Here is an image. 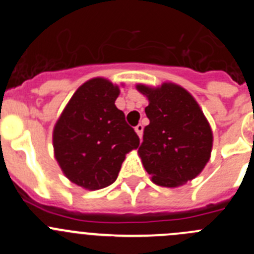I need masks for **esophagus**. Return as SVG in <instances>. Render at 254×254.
<instances>
[{"label":"esophagus","instance_id":"34e87169","mask_svg":"<svg viewBox=\"0 0 254 254\" xmlns=\"http://www.w3.org/2000/svg\"><path fill=\"white\" fill-rule=\"evenodd\" d=\"M134 131H136V133L138 134V137H141V136H142L143 126L142 125H137V126H136V127H134Z\"/></svg>","mask_w":254,"mask_h":254}]
</instances>
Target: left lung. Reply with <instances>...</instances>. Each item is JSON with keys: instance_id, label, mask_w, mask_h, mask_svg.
<instances>
[{"instance_id": "8db88e82", "label": "left lung", "mask_w": 254, "mask_h": 254, "mask_svg": "<svg viewBox=\"0 0 254 254\" xmlns=\"http://www.w3.org/2000/svg\"><path fill=\"white\" fill-rule=\"evenodd\" d=\"M136 89L149 100L138 155L152 182L174 188L196 178L210 160L212 131L193 96L172 82Z\"/></svg>"}]
</instances>
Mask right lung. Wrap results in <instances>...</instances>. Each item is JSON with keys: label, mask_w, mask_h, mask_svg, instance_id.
Segmentation results:
<instances>
[{"label": "right lung", "mask_w": 254, "mask_h": 254, "mask_svg": "<svg viewBox=\"0 0 254 254\" xmlns=\"http://www.w3.org/2000/svg\"><path fill=\"white\" fill-rule=\"evenodd\" d=\"M118 95L120 87L109 80L91 78L75 91L53 129L58 165L85 190L111 186L126 154L140 145L137 133L114 104Z\"/></svg>", "instance_id": "right-lung-1"}]
</instances>
